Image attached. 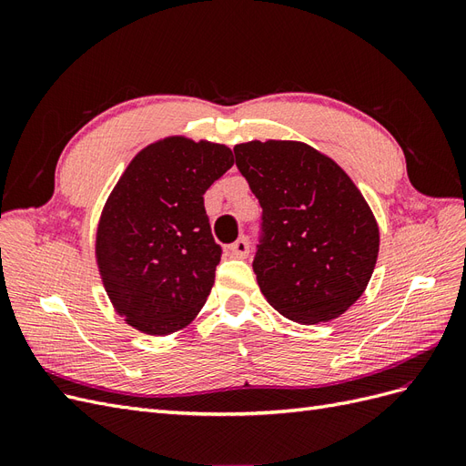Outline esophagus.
Listing matches in <instances>:
<instances>
[{
	"label": "esophagus",
	"mask_w": 466,
	"mask_h": 466,
	"mask_svg": "<svg viewBox=\"0 0 466 466\" xmlns=\"http://www.w3.org/2000/svg\"><path fill=\"white\" fill-rule=\"evenodd\" d=\"M229 255L235 257V258H247L248 252H250V245H248V238L247 237H241L237 238V241L233 245H229Z\"/></svg>",
	"instance_id": "1"
}]
</instances>
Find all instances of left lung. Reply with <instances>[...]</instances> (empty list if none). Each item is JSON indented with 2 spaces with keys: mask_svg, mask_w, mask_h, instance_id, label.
Segmentation results:
<instances>
[{
  "mask_svg": "<svg viewBox=\"0 0 466 466\" xmlns=\"http://www.w3.org/2000/svg\"><path fill=\"white\" fill-rule=\"evenodd\" d=\"M262 208L252 270L279 315L315 324L340 317L373 274L379 228L351 178L299 142L235 146Z\"/></svg>",
  "mask_w": 466,
  "mask_h": 466,
  "instance_id": "1",
  "label": "left lung"
}]
</instances>
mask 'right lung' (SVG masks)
<instances>
[{"label":"right lung","instance_id":"1","mask_svg":"<svg viewBox=\"0 0 466 466\" xmlns=\"http://www.w3.org/2000/svg\"><path fill=\"white\" fill-rule=\"evenodd\" d=\"M231 165L228 146L167 137L139 151L112 190L96 262L112 305L134 329L171 334L200 313L221 260L204 194Z\"/></svg>","mask_w":466,"mask_h":466}]
</instances>
